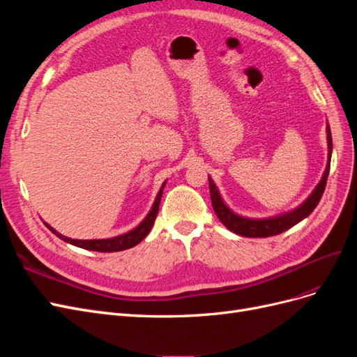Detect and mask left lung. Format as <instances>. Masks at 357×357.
<instances>
[{
    "label": "left lung",
    "instance_id": "1",
    "mask_svg": "<svg viewBox=\"0 0 357 357\" xmlns=\"http://www.w3.org/2000/svg\"><path fill=\"white\" fill-rule=\"evenodd\" d=\"M326 134H328V165L325 172H323V177L320 180L316 189L312 190L311 195L302 202L298 208L291 210L289 213L275 215V218H269V219H248L243 218V215L235 214L228 205H226L220 197V193L215 188L214 181L208 177L210 181V197H211V204L214 213L218 214L219 220L232 231L234 234H238L243 236H250V238H266V236H273L278 235L287 229H290L291 226H295L301 220H304L307 215H310L317 207V204L325 192L326 188V181L329 176V168H331V156H332V135H331V128L329 125L326 126Z\"/></svg>",
    "mask_w": 357,
    "mask_h": 357
}]
</instances>
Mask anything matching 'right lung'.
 Returning a JSON list of instances; mask_svg holds the SVG:
<instances>
[{"label":"right lung","instance_id":"obj_1","mask_svg":"<svg viewBox=\"0 0 357 357\" xmlns=\"http://www.w3.org/2000/svg\"><path fill=\"white\" fill-rule=\"evenodd\" d=\"M165 183L167 181H164V185H162L158 197L152 205V210L149 211L146 219L139 223L135 229L129 231L123 235H117V236H113V238H105V240H73V238H68V236H63L59 232H56L50 225H47V223H45V225L53 234L59 236L61 240H63L66 243H70L75 247L84 248V250H93V252H101V253H113V252L126 250V248H131V247L137 245L139 241H143L147 236V234L150 232V229H152V226H153L155 219L158 215V211H159V204H160V198H162V192H164V188H165Z\"/></svg>","mask_w":357,"mask_h":357}]
</instances>
